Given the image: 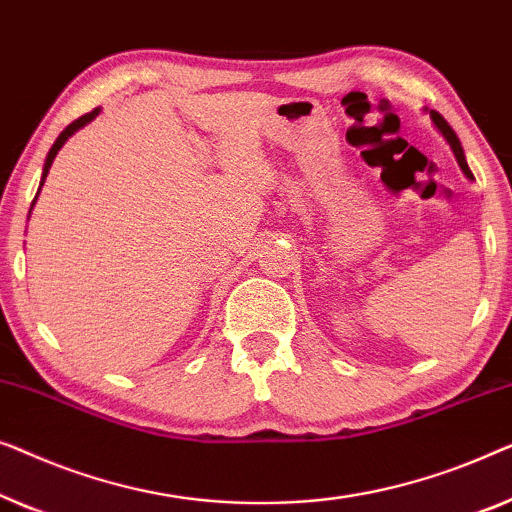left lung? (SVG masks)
<instances>
[{
	"label": "left lung",
	"instance_id": "8db88e82",
	"mask_svg": "<svg viewBox=\"0 0 512 512\" xmlns=\"http://www.w3.org/2000/svg\"><path fill=\"white\" fill-rule=\"evenodd\" d=\"M431 120H434V125L441 129V134L445 136V139H448V143H450V148H452V153H455V157H457V162H459V167H462V171L466 174V178H473V174H471V169H469V164H466V157H464V150H462V143H459V139H457V134L452 132V127L448 125V122H445V118L441 113H436V111H431Z\"/></svg>",
	"mask_w": 512,
	"mask_h": 512
}]
</instances>
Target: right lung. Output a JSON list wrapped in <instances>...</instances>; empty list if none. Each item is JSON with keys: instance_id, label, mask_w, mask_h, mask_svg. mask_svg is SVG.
I'll return each mask as SVG.
<instances>
[{"instance_id": "obj_1", "label": "right lung", "mask_w": 512, "mask_h": 512, "mask_svg": "<svg viewBox=\"0 0 512 512\" xmlns=\"http://www.w3.org/2000/svg\"><path fill=\"white\" fill-rule=\"evenodd\" d=\"M95 115H99V109H92L90 113H85V115H81V118L78 120H74L71 122V125H67V129H64V132L57 136V141L53 143V148L48 150V157H46V164H43V174H41V185H43V181H46V176H48V169H50V164H53V160H55V155H57V150H60L62 146H64V141L69 139L71 134L76 132V129H81L83 125H88V122L95 118ZM41 185H39V190H41ZM37 197H39V192H37ZM37 197H34V201H37ZM34 201H32V206H34Z\"/></svg>"}]
</instances>
